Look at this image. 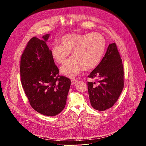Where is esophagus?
I'll use <instances>...</instances> for the list:
<instances>
[{
    "instance_id": "34e87169",
    "label": "esophagus",
    "mask_w": 146,
    "mask_h": 146,
    "mask_svg": "<svg viewBox=\"0 0 146 146\" xmlns=\"http://www.w3.org/2000/svg\"><path fill=\"white\" fill-rule=\"evenodd\" d=\"M76 82H77V80L75 79H72L71 80V83L72 85L75 84Z\"/></svg>"
}]
</instances>
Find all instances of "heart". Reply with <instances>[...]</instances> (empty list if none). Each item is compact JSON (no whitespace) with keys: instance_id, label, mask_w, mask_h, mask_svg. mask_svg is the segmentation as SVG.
<instances>
[{"instance_id":"b5f03b06","label":"heart","mask_w":146,"mask_h":146,"mask_svg":"<svg viewBox=\"0 0 146 146\" xmlns=\"http://www.w3.org/2000/svg\"><path fill=\"white\" fill-rule=\"evenodd\" d=\"M61 45L54 44L51 55L54 61L62 64L69 56L73 57L66 61L61 67V73L68 77L76 76L83 68L90 70L101 61L104 53L106 40L100 33L93 32L80 34H67L60 39Z\"/></svg>"}]
</instances>
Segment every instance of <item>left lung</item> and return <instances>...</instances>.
Returning a JSON list of instances; mask_svg holds the SVG:
<instances>
[{"label": "left lung", "mask_w": 146, "mask_h": 146, "mask_svg": "<svg viewBox=\"0 0 146 146\" xmlns=\"http://www.w3.org/2000/svg\"><path fill=\"white\" fill-rule=\"evenodd\" d=\"M88 77L95 79L94 82H87L93 108L102 111L112 107L124 86L123 64L115 42L109 44L102 61Z\"/></svg>", "instance_id": "left-lung-1"}]
</instances>
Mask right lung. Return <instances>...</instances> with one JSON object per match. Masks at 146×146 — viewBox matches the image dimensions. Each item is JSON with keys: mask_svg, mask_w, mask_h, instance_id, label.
<instances>
[{"mask_svg": "<svg viewBox=\"0 0 146 146\" xmlns=\"http://www.w3.org/2000/svg\"><path fill=\"white\" fill-rule=\"evenodd\" d=\"M49 35H44L42 40L33 37L27 42L21 56L20 75L31 106L42 115L54 116L65 107L71 80L59 75L46 44Z\"/></svg>", "mask_w": 146, "mask_h": 146, "instance_id": "add662e5", "label": "right lung"}]
</instances>
